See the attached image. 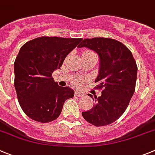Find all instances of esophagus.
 Masks as SVG:
<instances>
[{
    "label": "esophagus",
    "mask_w": 155,
    "mask_h": 155,
    "mask_svg": "<svg viewBox=\"0 0 155 155\" xmlns=\"http://www.w3.org/2000/svg\"><path fill=\"white\" fill-rule=\"evenodd\" d=\"M75 96H78V97H82V96H84V94L82 93V92L79 91H75Z\"/></svg>",
    "instance_id": "esophagus-1"
}]
</instances>
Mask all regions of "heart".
Instances as JSON below:
<instances>
[{"label":"heart","mask_w":155,"mask_h":155,"mask_svg":"<svg viewBox=\"0 0 155 155\" xmlns=\"http://www.w3.org/2000/svg\"><path fill=\"white\" fill-rule=\"evenodd\" d=\"M85 53H91V52L88 51H85L84 54H85ZM81 83V81H78H78H74V84H76V85L80 84Z\"/></svg>","instance_id":"b5f03b06"}]
</instances>
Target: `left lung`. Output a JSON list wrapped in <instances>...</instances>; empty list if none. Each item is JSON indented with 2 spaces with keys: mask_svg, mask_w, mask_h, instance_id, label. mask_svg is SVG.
<instances>
[{
  "mask_svg": "<svg viewBox=\"0 0 155 155\" xmlns=\"http://www.w3.org/2000/svg\"><path fill=\"white\" fill-rule=\"evenodd\" d=\"M87 48L98 54L99 70L95 82L102 89L100 97L88 94L95 103L82 112L84 118L94 126H105L117 120L125 111L134 94L137 67L132 53L114 39H84L78 48Z\"/></svg>",
  "mask_w": 155,
  "mask_h": 155,
  "instance_id": "8db88e82",
  "label": "left lung"
}]
</instances>
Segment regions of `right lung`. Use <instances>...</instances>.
<instances>
[{
	"mask_svg": "<svg viewBox=\"0 0 155 155\" xmlns=\"http://www.w3.org/2000/svg\"><path fill=\"white\" fill-rule=\"evenodd\" d=\"M81 40L41 37L21 48L14 64L15 87L20 105L30 118L52 121L59 117L66 100L74 97L73 89L59 86L52 74L61 69Z\"/></svg>",
	"mask_w": 155,
	"mask_h": 155,
	"instance_id": "right-lung-1",
	"label": "right lung"
}]
</instances>
